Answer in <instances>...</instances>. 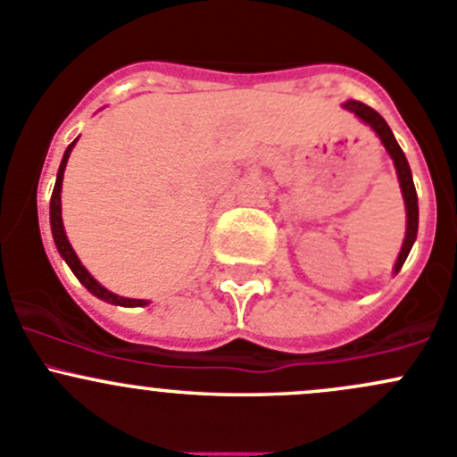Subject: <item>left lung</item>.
I'll return each instance as SVG.
<instances>
[{"label":"left lung","mask_w":457,"mask_h":457,"mask_svg":"<svg viewBox=\"0 0 457 457\" xmlns=\"http://www.w3.org/2000/svg\"><path fill=\"white\" fill-rule=\"evenodd\" d=\"M343 108L356 114L365 126H370L371 130L376 132V137L380 139L382 145H385L386 154H389L391 161H394L395 174H398V181H400V190H403L404 212H407V232H404L403 247H400V254L395 258V265H394V274H398V271L403 270L404 261H407L409 252H411L413 243H416V237H418V195H416V186H413L411 168H409L407 156H404L403 147H400L398 141H395L391 128L386 126V121L376 112V110L353 99L345 101Z\"/></svg>","instance_id":"1"}]
</instances>
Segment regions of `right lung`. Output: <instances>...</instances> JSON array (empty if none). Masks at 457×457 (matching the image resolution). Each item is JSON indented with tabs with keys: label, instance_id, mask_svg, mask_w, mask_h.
I'll use <instances>...</instances> for the list:
<instances>
[{
	"label": "right lung",
	"instance_id": "add662e5",
	"mask_svg": "<svg viewBox=\"0 0 457 457\" xmlns=\"http://www.w3.org/2000/svg\"><path fill=\"white\" fill-rule=\"evenodd\" d=\"M77 141L79 139L72 141L71 145L66 147V152H63L62 165H59V172H57V181H54L53 196H50V229H53V238H54V245H57V252L62 254L63 261H66V265L71 267L72 274L79 278V283L84 285L87 292L95 294L96 298H101V301L110 303V305H121V307L147 305V301H143V298H126V296H119V294H112L110 289H105L104 285H101L99 280H96L95 276H92L90 271L81 265L79 256L75 254L71 241H68L66 229H63V219H62V183H63V172H66V163H68V159H71V152H72V147H75Z\"/></svg>",
	"mask_w": 457,
	"mask_h": 457
}]
</instances>
